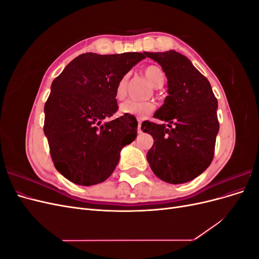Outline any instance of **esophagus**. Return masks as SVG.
<instances>
[{
	"mask_svg": "<svg viewBox=\"0 0 259 259\" xmlns=\"http://www.w3.org/2000/svg\"><path fill=\"white\" fill-rule=\"evenodd\" d=\"M137 132H138V134H140V133H142V121H138V126H137Z\"/></svg>",
	"mask_w": 259,
	"mask_h": 259,
	"instance_id": "34e87169",
	"label": "esophagus"
}]
</instances>
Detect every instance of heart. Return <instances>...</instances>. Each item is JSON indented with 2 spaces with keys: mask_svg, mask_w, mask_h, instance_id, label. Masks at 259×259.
<instances>
[{
  "mask_svg": "<svg viewBox=\"0 0 259 259\" xmlns=\"http://www.w3.org/2000/svg\"><path fill=\"white\" fill-rule=\"evenodd\" d=\"M143 73L146 79L150 82L154 88H160V86L163 85L164 80H165V74H164L163 70L159 66H155V65L147 66L143 70ZM127 83H128V76L126 74L121 76V79L117 81L115 90H114V98L117 101H121L126 97ZM154 109H155V104L153 101L136 103V101L127 100L120 106V112L125 115H133V116L138 117V119H144V117L150 114Z\"/></svg>",
  "mask_w": 259,
  "mask_h": 259,
  "instance_id": "1",
  "label": "heart"
}]
</instances>
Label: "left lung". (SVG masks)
Wrapping results in <instances>:
<instances>
[{
  "mask_svg": "<svg viewBox=\"0 0 259 259\" xmlns=\"http://www.w3.org/2000/svg\"><path fill=\"white\" fill-rule=\"evenodd\" d=\"M162 67L168 95L142 130L153 137L147 160L156 177L169 184H184L202 174L213 161L219 131L217 99L206 77L176 51L145 53Z\"/></svg>",
  "mask_w": 259,
  "mask_h": 259,
  "instance_id": "obj_1",
  "label": "left lung"
}]
</instances>
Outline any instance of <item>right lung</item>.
Here are the masks:
<instances>
[{"label": "right lung", "instance_id": "1", "mask_svg": "<svg viewBox=\"0 0 259 259\" xmlns=\"http://www.w3.org/2000/svg\"><path fill=\"white\" fill-rule=\"evenodd\" d=\"M144 58L145 53H85L53 81L43 130L55 167L70 182L81 186L105 182L119 163L121 149L135 140V116L104 120L119 109L117 81Z\"/></svg>", "mask_w": 259, "mask_h": 259}]
</instances>
